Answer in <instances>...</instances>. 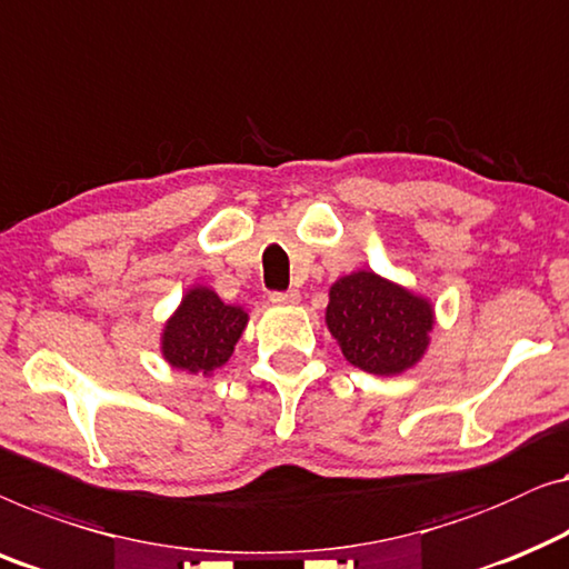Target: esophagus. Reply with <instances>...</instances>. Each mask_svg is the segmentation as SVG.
Listing matches in <instances>:
<instances>
[{"label": "esophagus", "mask_w": 569, "mask_h": 569, "mask_svg": "<svg viewBox=\"0 0 569 569\" xmlns=\"http://www.w3.org/2000/svg\"><path fill=\"white\" fill-rule=\"evenodd\" d=\"M271 302H277V305H298L300 302V292L298 290L271 292Z\"/></svg>", "instance_id": "obj_1"}]
</instances>
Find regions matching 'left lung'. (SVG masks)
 Masks as SVG:
<instances>
[{
    "label": "left lung",
    "instance_id": "obj_1",
    "mask_svg": "<svg viewBox=\"0 0 569 569\" xmlns=\"http://www.w3.org/2000/svg\"><path fill=\"white\" fill-rule=\"evenodd\" d=\"M326 326L346 361L369 375L395 377L426 357L436 328L433 302L372 269L336 279Z\"/></svg>",
    "mask_w": 569,
    "mask_h": 569
}]
</instances>
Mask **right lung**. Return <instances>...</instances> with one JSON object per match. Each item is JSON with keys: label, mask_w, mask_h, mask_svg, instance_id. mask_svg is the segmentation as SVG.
I'll list each match as a JSON object with an SVG mask.
<instances>
[{"label": "right lung", "mask_w": 569, "mask_h": 569, "mask_svg": "<svg viewBox=\"0 0 569 569\" xmlns=\"http://www.w3.org/2000/svg\"><path fill=\"white\" fill-rule=\"evenodd\" d=\"M249 326L243 305H228L208 284H192L161 328L159 351L171 369L212 377Z\"/></svg>", "instance_id": "1"}]
</instances>
